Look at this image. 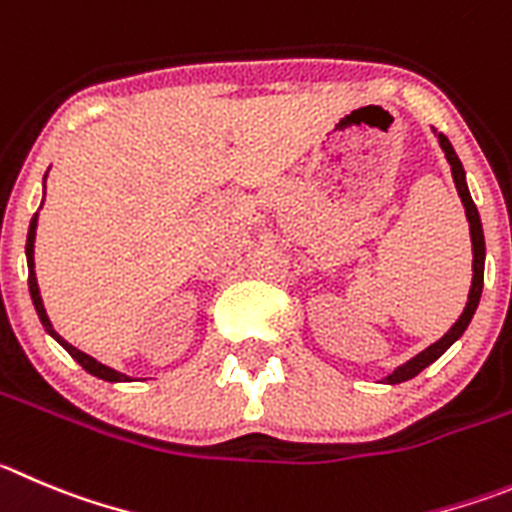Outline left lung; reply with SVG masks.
<instances>
[{"label": "left lung", "instance_id": "obj_1", "mask_svg": "<svg viewBox=\"0 0 512 512\" xmlns=\"http://www.w3.org/2000/svg\"><path fill=\"white\" fill-rule=\"evenodd\" d=\"M439 138V146H442L444 156H447V161H450L452 166V179H455V186H457V194H460L462 204H465V214H467V222H470V237H472V288H470V295H467V305L465 310H462V315L457 318L455 326L450 328V331L444 333L442 338H439L437 343H432L429 348H424L422 353H417L414 358H409L407 364L399 366V369L394 371V374L386 376V384H401V381H409L414 379V376L419 374V371L427 369L429 364H434L439 356H442L447 348L452 346V343L457 341V338L462 336V333L467 331V326H470L472 315H475L477 310V303H480V295H482V272H485V234H482V222H480V214H477V207L475 202H472L470 197V189H467V181H465V169H462V161L457 159L455 148H452L450 138L444 136V133H437Z\"/></svg>", "mask_w": 512, "mask_h": 512}]
</instances>
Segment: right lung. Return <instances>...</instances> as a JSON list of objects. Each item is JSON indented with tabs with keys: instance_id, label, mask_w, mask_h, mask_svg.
I'll use <instances>...</instances> for the list:
<instances>
[{
	"instance_id": "right-lung-1",
	"label": "right lung",
	"mask_w": 512,
	"mask_h": 512,
	"mask_svg": "<svg viewBox=\"0 0 512 512\" xmlns=\"http://www.w3.org/2000/svg\"><path fill=\"white\" fill-rule=\"evenodd\" d=\"M45 179H47V174H45ZM35 232H37V214H35V217H32V222H30V232H27L25 252H27V265H30V295H32V303H35V310H37V315H40V321H42V326H45V331L50 333V336L55 338V341L60 343V346L65 348V351H68L70 356H73L75 361H78V364L83 366L85 371H88V374L98 376V379H103V381H131L126 374H118V371L111 369V366L100 364V361H95L93 356H88V353H83V351H78V348H75V346H70V343L65 341V338H62L60 333L55 331V328H52L50 318H47V313H45V305H42L40 288H37V278H35Z\"/></svg>"
}]
</instances>
